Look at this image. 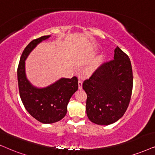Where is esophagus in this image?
<instances>
[{
  "label": "esophagus",
  "instance_id": "obj_1",
  "mask_svg": "<svg viewBox=\"0 0 155 155\" xmlns=\"http://www.w3.org/2000/svg\"><path fill=\"white\" fill-rule=\"evenodd\" d=\"M78 84H79V89H82V81H81V80H79V82H78Z\"/></svg>",
  "mask_w": 155,
  "mask_h": 155
}]
</instances>
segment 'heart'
I'll return each instance as SVG.
<instances>
[{
  "label": "heart",
  "mask_w": 155,
  "mask_h": 155,
  "mask_svg": "<svg viewBox=\"0 0 155 155\" xmlns=\"http://www.w3.org/2000/svg\"><path fill=\"white\" fill-rule=\"evenodd\" d=\"M104 58H105V56L104 54H100V55H99V56H97V57H96L95 59L94 60V61L92 62L91 65L88 67V68H87L88 73L92 74L93 72H94L96 70H97V68L100 66L101 64L103 63Z\"/></svg>",
  "instance_id": "heart-1"
}]
</instances>
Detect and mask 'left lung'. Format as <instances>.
<instances>
[{
    "mask_svg": "<svg viewBox=\"0 0 155 155\" xmlns=\"http://www.w3.org/2000/svg\"><path fill=\"white\" fill-rule=\"evenodd\" d=\"M87 114L91 122L109 125L122 117L130 104L133 74L130 58L118 46L114 59L103 64L84 81Z\"/></svg>",
    "mask_w": 155,
    "mask_h": 155,
    "instance_id": "8db88e82",
    "label": "left lung"
}]
</instances>
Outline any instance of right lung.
<instances>
[{"label":"right lung","instance_id":"right-lung-1","mask_svg":"<svg viewBox=\"0 0 155 155\" xmlns=\"http://www.w3.org/2000/svg\"><path fill=\"white\" fill-rule=\"evenodd\" d=\"M51 36H44L29 43L21 55L17 70L21 101L27 111L43 124H51L65 117L70 99L78 89V79L61 78L45 88L35 87L27 79L25 61L33 49Z\"/></svg>","mask_w":155,"mask_h":155}]
</instances>
